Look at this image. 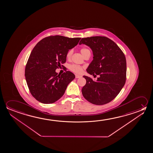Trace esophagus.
Masks as SVG:
<instances>
[{"instance_id": "34e87169", "label": "esophagus", "mask_w": 153, "mask_h": 153, "mask_svg": "<svg viewBox=\"0 0 153 153\" xmlns=\"http://www.w3.org/2000/svg\"><path fill=\"white\" fill-rule=\"evenodd\" d=\"M82 77L80 75H75V78H80Z\"/></svg>"}]
</instances>
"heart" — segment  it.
<instances>
[{
    "instance_id": "b5f03b06",
    "label": "heart",
    "mask_w": 153,
    "mask_h": 153,
    "mask_svg": "<svg viewBox=\"0 0 153 153\" xmlns=\"http://www.w3.org/2000/svg\"><path fill=\"white\" fill-rule=\"evenodd\" d=\"M80 52L82 54V55L83 56L87 54L88 53L90 52V50L86 48H83L80 50ZM73 53V50H70L67 53V55H66V57L67 59L70 58L71 55ZM69 68L70 70H71L73 73H75L77 74H80L81 73H82L83 71V67H82L81 65H76V64H73V65H69Z\"/></svg>"
}]
</instances>
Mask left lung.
Here are the masks:
<instances>
[{
    "label": "left lung",
    "mask_w": 153,
    "mask_h": 153,
    "mask_svg": "<svg viewBox=\"0 0 153 153\" xmlns=\"http://www.w3.org/2000/svg\"><path fill=\"white\" fill-rule=\"evenodd\" d=\"M79 44L88 45L92 49L93 60L87 72L95 77L84 76L86 83L82 92L85 99L96 105L110 102L116 97L125 84L126 61L124 53L113 40L103 36L83 38Z\"/></svg>",
    "instance_id": "obj_1"
}]
</instances>
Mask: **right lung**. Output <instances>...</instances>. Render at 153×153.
Masks as SVG:
<instances>
[{"label":"right lung","instance_id":"right-lung-1","mask_svg":"<svg viewBox=\"0 0 153 153\" xmlns=\"http://www.w3.org/2000/svg\"><path fill=\"white\" fill-rule=\"evenodd\" d=\"M80 38L51 36L43 38L33 48L25 68L26 82L31 95L43 103L60 99L68 84L75 78L69 71L55 72L66 61L69 50L77 45Z\"/></svg>","mask_w":153,"mask_h":153}]
</instances>
